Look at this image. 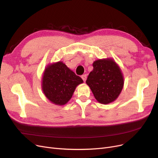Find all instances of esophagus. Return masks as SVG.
Segmentation results:
<instances>
[{
    "mask_svg": "<svg viewBox=\"0 0 158 158\" xmlns=\"http://www.w3.org/2000/svg\"><path fill=\"white\" fill-rule=\"evenodd\" d=\"M81 78H82V80L84 81V82H85V81H86V78H87L86 75V74L82 75V76H81Z\"/></svg>",
    "mask_w": 158,
    "mask_h": 158,
    "instance_id": "esophagus-1",
    "label": "esophagus"
}]
</instances>
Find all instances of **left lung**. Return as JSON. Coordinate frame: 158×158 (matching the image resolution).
<instances>
[{"label":"left lung","mask_w":158,"mask_h":158,"mask_svg":"<svg viewBox=\"0 0 158 158\" xmlns=\"http://www.w3.org/2000/svg\"><path fill=\"white\" fill-rule=\"evenodd\" d=\"M93 66L86 84L98 102L107 104L113 102L119 96L123 86L121 69L110 58L98 60L94 62Z\"/></svg>","instance_id":"8db88e82"}]
</instances>
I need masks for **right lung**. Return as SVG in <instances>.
I'll return each mask as SVG.
<instances>
[{
    "instance_id": "add662e5",
    "label": "right lung",
    "mask_w": 158,
    "mask_h": 158,
    "mask_svg": "<svg viewBox=\"0 0 158 158\" xmlns=\"http://www.w3.org/2000/svg\"><path fill=\"white\" fill-rule=\"evenodd\" d=\"M83 81L62 61L48 64L42 78V90L48 100L56 105H64L72 98L77 86Z\"/></svg>"
}]
</instances>
